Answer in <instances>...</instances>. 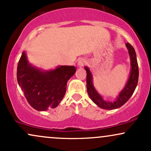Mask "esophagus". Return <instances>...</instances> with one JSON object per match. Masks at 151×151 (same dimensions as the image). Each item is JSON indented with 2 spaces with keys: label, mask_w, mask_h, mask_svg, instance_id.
Wrapping results in <instances>:
<instances>
[{
  "label": "esophagus",
  "mask_w": 151,
  "mask_h": 151,
  "mask_svg": "<svg viewBox=\"0 0 151 151\" xmlns=\"http://www.w3.org/2000/svg\"><path fill=\"white\" fill-rule=\"evenodd\" d=\"M86 59H84V58H81V59L78 60V66L79 68H81V67L84 66V65H86Z\"/></svg>",
  "instance_id": "34e87169"
}]
</instances>
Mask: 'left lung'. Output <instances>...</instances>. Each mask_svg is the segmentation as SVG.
I'll list each match as a JSON object with an SVG mask.
<instances>
[{
    "instance_id": "8db88e82",
    "label": "left lung",
    "mask_w": 151,
    "mask_h": 151,
    "mask_svg": "<svg viewBox=\"0 0 151 151\" xmlns=\"http://www.w3.org/2000/svg\"><path fill=\"white\" fill-rule=\"evenodd\" d=\"M126 46L128 49L129 56H130L131 66H132L131 73L127 84L123 88V90L120 92L119 95H118L115 101L109 102V101L103 100L102 97L97 93L93 86V76H92L91 72L88 67H85L87 73V91H88V95L94 103L96 104L99 107L102 108V109H114L122 107L132 97L136 86H137L138 80H139V65H138L136 51L134 50V47L129 43L126 44Z\"/></svg>"
}]
</instances>
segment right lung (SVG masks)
I'll list each match as a JSON object with an SVG mask.
<instances>
[{
  "label": "right lung",
  "mask_w": 151,
  "mask_h": 151,
  "mask_svg": "<svg viewBox=\"0 0 151 151\" xmlns=\"http://www.w3.org/2000/svg\"><path fill=\"white\" fill-rule=\"evenodd\" d=\"M76 71V67L72 65L42 70L30 64L23 51L17 64V79L31 107L46 111L59 104L66 91L67 82Z\"/></svg>",
  "instance_id": "1"
}]
</instances>
